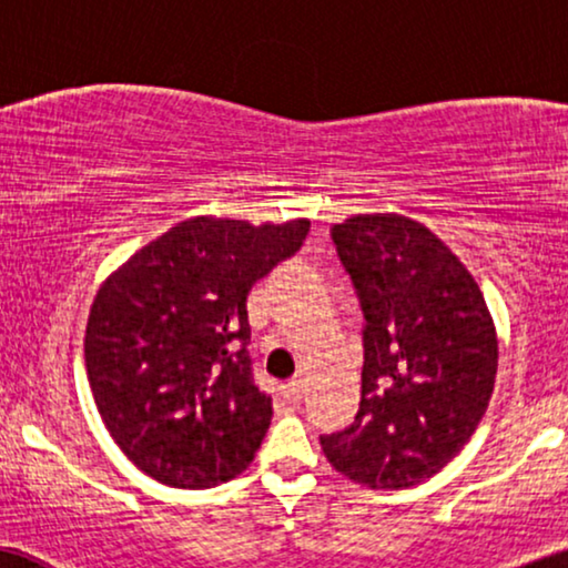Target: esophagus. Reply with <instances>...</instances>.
I'll list each match as a JSON object with an SVG mask.
<instances>
[{
    "label": "esophagus",
    "mask_w": 568,
    "mask_h": 568,
    "mask_svg": "<svg viewBox=\"0 0 568 568\" xmlns=\"http://www.w3.org/2000/svg\"><path fill=\"white\" fill-rule=\"evenodd\" d=\"M285 395H287V400H291V403H301V397H303V379L301 377H293L291 383L285 385Z\"/></svg>",
    "instance_id": "obj_1"
}]
</instances>
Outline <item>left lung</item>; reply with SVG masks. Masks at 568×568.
I'll return each mask as SVG.
<instances>
[{"label": "left lung", "mask_w": 568, "mask_h": 568, "mask_svg": "<svg viewBox=\"0 0 568 568\" xmlns=\"http://www.w3.org/2000/svg\"><path fill=\"white\" fill-rule=\"evenodd\" d=\"M332 236L367 326L357 418L321 448L362 487L420 485L485 416L500 357L493 313L467 265L416 219L354 214Z\"/></svg>", "instance_id": "1"}]
</instances>
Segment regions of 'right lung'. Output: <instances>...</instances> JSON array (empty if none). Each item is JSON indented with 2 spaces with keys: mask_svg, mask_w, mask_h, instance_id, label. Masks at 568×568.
<instances>
[{
  "mask_svg": "<svg viewBox=\"0 0 568 568\" xmlns=\"http://www.w3.org/2000/svg\"><path fill=\"white\" fill-rule=\"evenodd\" d=\"M308 230L193 216L101 283L83 338L91 393L114 444L160 485L209 489L255 459L273 400L244 349L247 293Z\"/></svg>",
  "mask_w": 568,
  "mask_h": 568,
  "instance_id": "1",
  "label": "right lung"
}]
</instances>
